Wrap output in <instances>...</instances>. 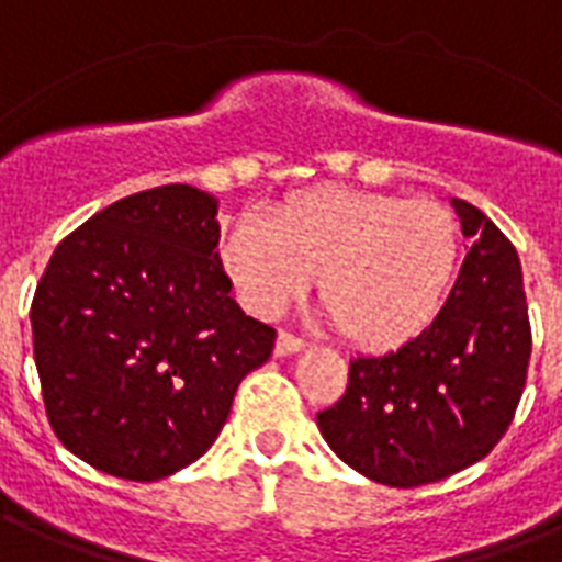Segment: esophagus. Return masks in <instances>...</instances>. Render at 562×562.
<instances>
[{
	"label": "esophagus",
	"instance_id": "1",
	"mask_svg": "<svg viewBox=\"0 0 562 562\" xmlns=\"http://www.w3.org/2000/svg\"><path fill=\"white\" fill-rule=\"evenodd\" d=\"M303 346H305L303 337L291 335V331H280V335H277V346H273V352H277V358H285V355L300 352Z\"/></svg>",
	"mask_w": 562,
	"mask_h": 562
}]
</instances>
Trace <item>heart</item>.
I'll return each mask as SVG.
<instances>
[{
  "label": "heart",
  "instance_id": "obj_1",
  "mask_svg": "<svg viewBox=\"0 0 562 562\" xmlns=\"http://www.w3.org/2000/svg\"><path fill=\"white\" fill-rule=\"evenodd\" d=\"M459 254V225L441 204L344 187L294 195L273 222L236 218L222 241L245 308L273 317L317 277L321 305L360 349L422 335L450 294Z\"/></svg>",
  "mask_w": 562,
  "mask_h": 562
}]
</instances>
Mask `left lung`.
I'll return each mask as SVG.
<instances>
[{"mask_svg":"<svg viewBox=\"0 0 562 562\" xmlns=\"http://www.w3.org/2000/svg\"><path fill=\"white\" fill-rule=\"evenodd\" d=\"M473 239L439 317L395 352L355 358L317 413L328 447L372 482L418 487L485 459L514 422L531 358L522 266L508 236L453 199Z\"/></svg>","mask_w":562,"mask_h":562,"instance_id":"left-lung-1","label":"left lung"}]
</instances>
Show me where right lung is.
<instances>
[{
    "mask_svg": "<svg viewBox=\"0 0 562 562\" xmlns=\"http://www.w3.org/2000/svg\"><path fill=\"white\" fill-rule=\"evenodd\" d=\"M216 199L164 184L109 204L48 259L31 303L45 415L86 464L155 482L225 427L277 331L241 312L216 254Z\"/></svg>",
    "mask_w": 562,
    "mask_h": 562,
    "instance_id": "obj_1",
    "label": "right lung"
}]
</instances>
